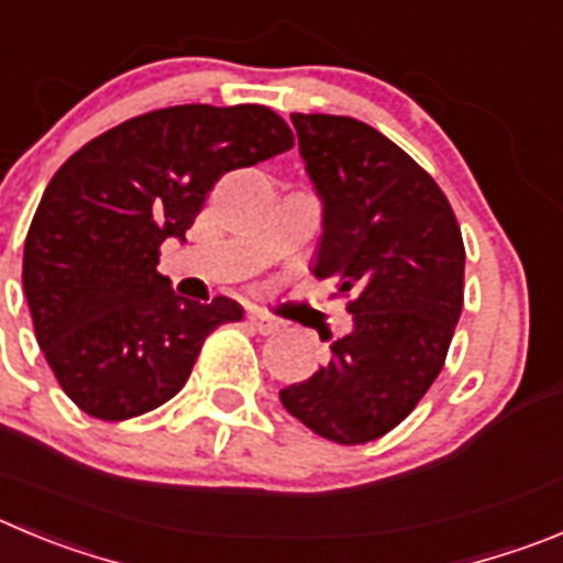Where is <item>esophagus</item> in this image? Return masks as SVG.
I'll return each instance as SVG.
<instances>
[{
  "instance_id": "esophagus-1",
  "label": "esophagus",
  "mask_w": 563,
  "mask_h": 563,
  "mask_svg": "<svg viewBox=\"0 0 563 563\" xmlns=\"http://www.w3.org/2000/svg\"><path fill=\"white\" fill-rule=\"evenodd\" d=\"M247 321H251V327H254L260 334H273L278 332V327H282L276 318H271L267 312H260V309H251V312H247Z\"/></svg>"
}]
</instances>
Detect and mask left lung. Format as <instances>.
Returning <instances> with one entry per match:
<instances>
[{"mask_svg":"<svg viewBox=\"0 0 563 563\" xmlns=\"http://www.w3.org/2000/svg\"><path fill=\"white\" fill-rule=\"evenodd\" d=\"M323 200L316 276L334 278L354 329L303 383L282 390L301 424L368 443L407 419L450 352L463 309L461 225L432 175L388 136L332 113H292Z\"/></svg>","mask_w":563,"mask_h":563,"instance_id":"obj_1","label":"left lung"}]
</instances>
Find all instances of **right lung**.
<instances>
[{"label":"right lung","mask_w":563,"mask_h":563,"mask_svg":"<svg viewBox=\"0 0 563 563\" xmlns=\"http://www.w3.org/2000/svg\"><path fill=\"white\" fill-rule=\"evenodd\" d=\"M265 106H169L122 122L60 164L24 240L35 340L64 394L102 421L173 399L203 340L242 307L184 301L156 271L231 169L292 147Z\"/></svg>","instance_id":"1"}]
</instances>
